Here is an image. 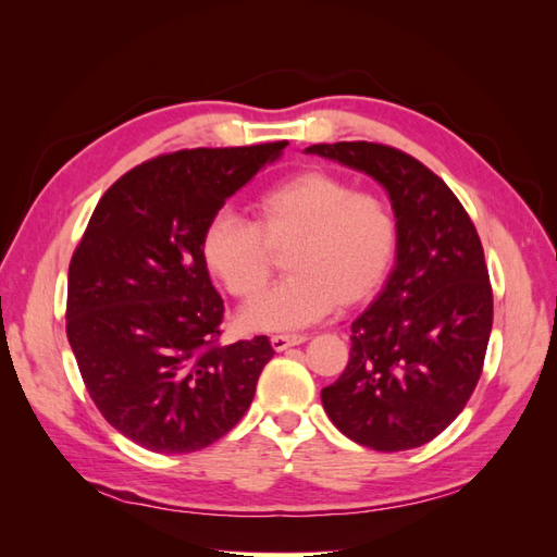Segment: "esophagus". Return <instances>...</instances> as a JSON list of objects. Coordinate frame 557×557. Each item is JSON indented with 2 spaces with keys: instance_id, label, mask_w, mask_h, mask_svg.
I'll use <instances>...</instances> for the list:
<instances>
[{
  "instance_id": "obj_1",
  "label": "esophagus",
  "mask_w": 557,
  "mask_h": 557,
  "mask_svg": "<svg viewBox=\"0 0 557 557\" xmlns=\"http://www.w3.org/2000/svg\"><path fill=\"white\" fill-rule=\"evenodd\" d=\"M307 339H309L307 334H274L269 342H272L274 350H285V348H290V346L305 344Z\"/></svg>"
}]
</instances>
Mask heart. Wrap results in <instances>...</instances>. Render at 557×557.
<instances>
[{
    "mask_svg": "<svg viewBox=\"0 0 557 557\" xmlns=\"http://www.w3.org/2000/svg\"><path fill=\"white\" fill-rule=\"evenodd\" d=\"M285 250V276L244 323L297 330L372 297L397 250V218L387 199L325 170H301L252 199V221L215 213L201 237L209 272L239 301H256Z\"/></svg>",
    "mask_w": 557,
    "mask_h": 557,
    "instance_id": "heart-1",
    "label": "heart"
}]
</instances>
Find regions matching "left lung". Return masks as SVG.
I'll return each mask as SVG.
<instances>
[{
    "label": "left lung",
    "instance_id": "obj_1",
    "mask_svg": "<svg viewBox=\"0 0 557 557\" xmlns=\"http://www.w3.org/2000/svg\"><path fill=\"white\" fill-rule=\"evenodd\" d=\"M307 150L374 176L397 215V267L350 325L348 364L320 399L360 446L418 448L458 418L483 372L493 285L479 232L448 185L399 148L339 141Z\"/></svg>",
    "mask_w": 557,
    "mask_h": 557
}]
</instances>
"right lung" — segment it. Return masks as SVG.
Returning a JSON list of instances; mask_svg holds the SVG:
<instances>
[{"instance_id": "right-lung-1", "label": "right lung", "mask_w": 557, "mask_h": 557, "mask_svg": "<svg viewBox=\"0 0 557 557\" xmlns=\"http://www.w3.org/2000/svg\"><path fill=\"white\" fill-rule=\"evenodd\" d=\"M285 144L162 153L97 201L70 262L66 339L95 407L134 444L193 453L248 411L274 348L267 336L221 346L225 305L201 237Z\"/></svg>"}]
</instances>
